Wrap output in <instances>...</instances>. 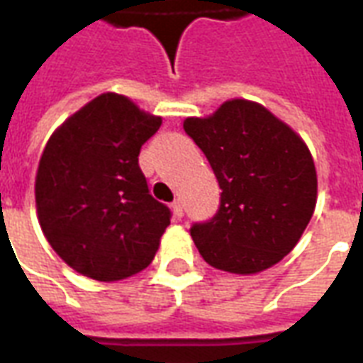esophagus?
I'll return each mask as SVG.
<instances>
[{
  "label": "esophagus",
  "instance_id": "1",
  "mask_svg": "<svg viewBox=\"0 0 363 363\" xmlns=\"http://www.w3.org/2000/svg\"><path fill=\"white\" fill-rule=\"evenodd\" d=\"M171 209H173V215H175L177 218L182 217V201L181 200L173 201V203H171Z\"/></svg>",
  "mask_w": 363,
  "mask_h": 363
}]
</instances>
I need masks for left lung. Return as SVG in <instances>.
<instances>
[{
	"label": "left lung",
	"mask_w": 363,
	"mask_h": 363,
	"mask_svg": "<svg viewBox=\"0 0 363 363\" xmlns=\"http://www.w3.org/2000/svg\"><path fill=\"white\" fill-rule=\"evenodd\" d=\"M184 131L206 154L220 186V206L190 228L211 267L257 274L291 251L316 207L318 179L304 140L259 102L232 99Z\"/></svg>",
	"instance_id": "1"
}]
</instances>
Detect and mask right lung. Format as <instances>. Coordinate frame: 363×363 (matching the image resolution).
Segmentation results:
<instances>
[{"label": "right lung", "instance_id": "add662e5", "mask_svg": "<svg viewBox=\"0 0 363 363\" xmlns=\"http://www.w3.org/2000/svg\"><path fill=\"white\" fill-rule=\"evenodd\" d=\"M162 125L118 93H102L47 140L35 175L41 230L76 272L99 281L145 270L171 223L138 167L140 146Z\"/></svg>", "mask_w": 363, "mask_h": 363}]
</instances>
